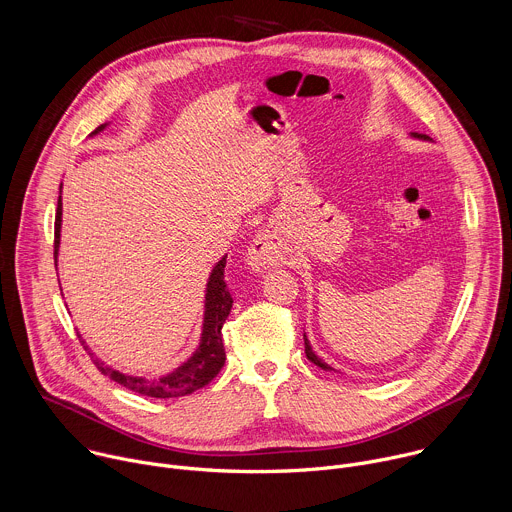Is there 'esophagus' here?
<instances>
[{
	"label": "esophagus",
	"mask_w": 512,
	"mask_h": 512,
	"mask_svg": "<svg viewBox=\"0 0 512 512\" xmlns=\"http://www.w3.org/2000/svg\"><path fill=\"white\" fill-rule=\"evenodd\" d=\"M285 259V251L281 247L279 237L273 231H263L257 235L253 245L247 251V263L253 271H267L281 265Z\"/></svg>",
	"instance_id": "1"
}]
</instances>
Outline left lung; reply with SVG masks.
Here are the masks:
<instances>
[{"instance_id": "left-lung-1", "label": "left lung", "mask_w": 512, "mask_h": 512, "mask_svg": "<svg viewBox=\"0 0 512 512\" xmlns=\"http://www.w3.org/2000/svg\"><path fill=\"white\" fill-rule=\"evenodd\" d=\"M410 136L412 138H418V140H432L430 136H426V134H418V132H410ZM303 342H305V356H307V360L309 362H313L317 368H321V370H325V372H335L329 364H325L313 350H311V344H309V339H307V335L303 333Z\"/></svg>"}]
</instances>
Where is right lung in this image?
<instances>
[{"label": "right lung", "instance_id": "1", "mask_svg": "<svg viewBox=\"0 0 512 512\" xmlns=\"http://www.w3.org/2000/svg\"><path fill=\"white\" fill-rule=\"evenodd\" d=\"M108 124L98 126L90 136H96L98 132H102ZM60 229H62V187H60V197H58V209H56V233H54V259L58 265V249H60ZM225 265H227V255L213 267L209 281H207V289H205V313H203V331H201V339L197 350L191 354V358H187V362H183L179 368H175L173 372H168L164 376L158 378H142V376H128L122 374L120 370H114L110 366H106L104 362H100L98 358H94V354L90 352V348L86 346L84 339L80 337V342L84 346V350L92 356L96 368L108 376L110 380H114L116 384L148 396V398H179V396H189L197 390H201L203 386H207L223 368L225 364V348H223V335H221V327L225 323V319L231 313L233 307V297L227 289L225 283Z\"/></svg>", "mask_w": 512, "mask_h": 512}]
</instances>
